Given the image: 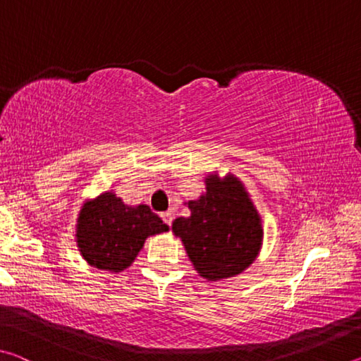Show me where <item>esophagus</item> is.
Instances as JSON below:
<instances>
[{
  "label": "esophagus",
  "mask_w": 361,
  "mask_h": 361,
  "mask_svg": "<svg viewBox=\"0 0 361 361\" xmlns=\"http://www.w3.org/2000/svg\"><path fill=\"white\" fill-rule=\"evenodd\" d=\"M161 218L164 219V223H166L167 226H172V221H173V213L172 212L161 213Z\"/></svg>",
  "instance_id": "esophagus-1"
}]
</instances>
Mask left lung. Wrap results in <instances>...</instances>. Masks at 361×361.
<instances>
[{
    "label": "left lung",
    "instance_id": "obj_1",
    "mask_svg": "<svg viewBox=\"0 0 361 361\" xmlns=\"http://www.w3.org/2000/svg\"><path fill=\"white\" fill-rule=\"evenodd\" d=\"M191 216L176 218L172 229L181 237L186 253L200 276L221 280L240 274L259 252V216L234 178H207V194L188 202Z\"/></svg>",
    "mask_w": 361,
    "mask_h": 361
}]
</instances>
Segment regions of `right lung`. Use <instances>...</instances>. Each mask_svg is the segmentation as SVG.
<instances>
[{
  "instance_id": "right-lung-1",
  "label": "right lung",
  "mask_w": 361,
  "mask_h": 361,
  "mask_svg": "<svg viewBox=\"0 0 361 361\" xmlns=\"http://www.w3.org/2000/svg\"><path fill=\"white\" fill-rule=\"evenodd\" d=\"M169 231L148 205L127 207L111 192L84 204L78 219V247L90 266L119 272L132 264L148 235Z\"/></svg>"
}]
</instances>
